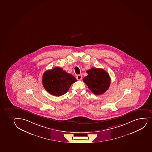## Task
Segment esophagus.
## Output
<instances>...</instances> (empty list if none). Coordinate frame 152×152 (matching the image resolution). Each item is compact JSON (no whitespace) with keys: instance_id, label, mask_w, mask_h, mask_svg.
I'll return each mask as SVG.
<instances>
[{"instance_id":"1","label":"esophagus","mask_w":152,"mask_h":152,"mask_svg":"<svg viewBox=\"0 0 152 152\" xmlns=\"http://www.w3.org/2000/svg\"><path fill=\"white\" fill-rule=\"evenodd\" d=\"M76 79H77L78 80H82V76L81 75H78L77 76V77H76Z\"/></svg>"}]
</instances>
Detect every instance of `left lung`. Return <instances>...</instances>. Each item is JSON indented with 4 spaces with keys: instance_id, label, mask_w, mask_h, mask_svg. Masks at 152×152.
I'll return each instance as SVG.
<instances>
[{
    "instance_id": "8db88e82",
    "label": "left lung",
    "mask_w": 152,
    "mask_h": 152,
    "mask_svg": "<svg viewBox=\"0 0 152 152\" xmlns=\"http://www.w3.org/2000/svg\"><path fill=\"white\" fill-rule=\"evenodd\" d=\"M86 72L88 75L83 81L91 91L97 95L105 92L110 84V78L107 72L102 69L92 68Z\"/></svg>"
}]
</instances>
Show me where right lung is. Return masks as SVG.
<instances>
[{
	"label": "right lung",
	"mask_w": 152,
	"mask_h": 152,
	"mask_svg": "<svg viewBox=\"0 0 152 152\" xmlns=\"http://www.w3.org/2000/svg\"><path fill=\"white\" fill-rule=\"evenodd\" d=\"M77 80L59 67L46 71L42 76V85L50 94L60 96L65 94Z\"/></svg>",
	"instance_id": "add662e5"
}]
</instances>
